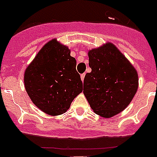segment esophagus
<instances>
[{"label": "esophagus", "mask_w": 157, "mask_h": 157, "mask_svg": "<svg viewBox=\"0 0 157 157\" xmlns=\"http://www.w3.org/2000/svg\"><path fill=\"white\" fill-rule=\"evenodd\" d=\"M85 73H83V74L81 75V81H84V79H85Z\"/></svg>", "instance_id": "1"}]
</instances>
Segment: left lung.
I'll return each mask as SVG.
<instances>
[{
	"label": "left lung",
	"instance_id": "obj_1",
	"mask_svg": "<svg viewBox=\"0 0 157 157\" xmlns=\"http://www.w3.org/2000/svg\"><path fill=\"white\" fill-rule=\"evenodd\" d=\"M88 55L92 71L85 75L83 93L96 114L111 118L133 99L139 85L137 71L111 42L89 50Z\"/></svg>",
	"mask_w": 157,
	"mask_h": 157
}]
</instances>
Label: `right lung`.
<instances>
[{
	"mask_svg": "<svg viewBox=\"0 0 157 157\" xmlns=\"http://www.w3.org/2000/svg\"><path fill=\"white\" fill-rule=\"evenodd\" d=\"M56 39L44 44L25 68L24 85L33 103L50 116L61 115L83 90L76 60Z\"/></svg>",
	"mask_w": 157,
	"mask_h": 157,
	"instance_id": "1",
	"label": "right lung"
}]
</instances>
